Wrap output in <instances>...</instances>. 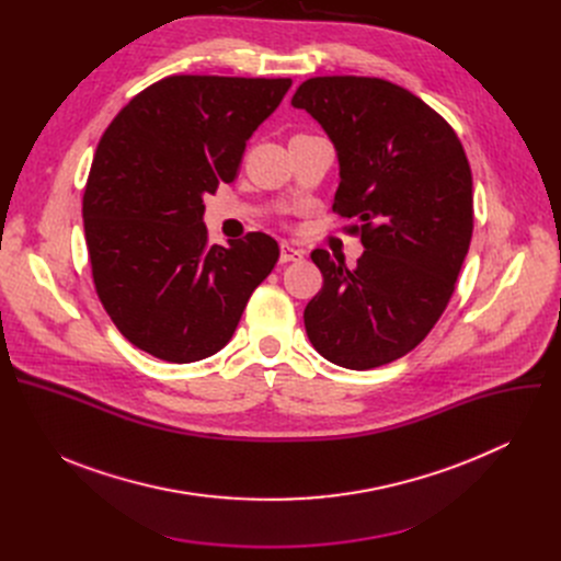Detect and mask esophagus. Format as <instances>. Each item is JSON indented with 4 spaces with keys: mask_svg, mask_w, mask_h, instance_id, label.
I'll list each match as a JSON object with an SVG mask.
<instances>
[{
    "mask_svg": "<svg viewBox=\"0 0 561 561\" xmlns=\"http://www.w3.org/2000/svg\"><path fill=\"white\" fill-rule=\"evenodd\" d=\"M282 264H288V262H301L304 260V251L301 249H295L290 244H282V255H279Z\"/></svg>",
    "mask_w": 561,
    "mask_h": 561,
    "instance_id": "obj_1",
    "label": "esophagus"
}]
</instances>
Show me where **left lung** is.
<instances>
[{
	"mask_svg": "<svg viewBox=\"0 0 561 561\" xmlns=\"http://www.w3.org/2000/svg\"><path fill=\"white\" fill-rule=\"evenodd\" d=\"M340 159L333 210L357 224V268L317 249L324 286L304 310L314 351L368 370L413 351L437 324L472 237V175L450 124L377 77H312L295 91Z\"/></svg>",
	"mask_w": 561,
	"mask_h": 561,
	"instance_id": "left-lung-1",
	"label": "left lung"
}]
</instances>
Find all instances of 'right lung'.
<instances>
[{"label":"right lung","mask_w":561,"mask_h":561,"mask_svg":"<svg viewBox=\"0 0 561 561\" xmlns=\"http://www.w3.org/2000/svg\"><path fill=\"white\" fill-rule=\"evenodd\" d=\"M290 84L171 75L100 139L82 204L95 290L117 331L157 359L191 364L221 351L277 264L266 232L208 247L204 195L234 180L247 141Z\"/></svg>","instance_id":"right-lung-1"}]
</instances>
